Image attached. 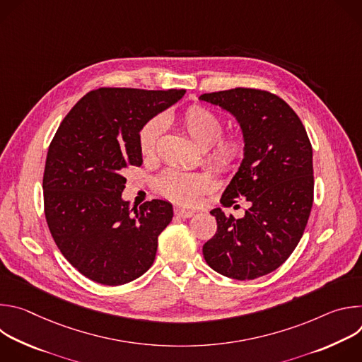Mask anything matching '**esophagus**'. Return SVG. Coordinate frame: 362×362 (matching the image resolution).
<instances>
[{"mask_svg":"<svg viewBox=\"0 0 362 362\" xmlns=\"http://www.w3.org/2000/svg\"><path fill=\"white\" fill-rule=\"evenodd\" d=\"M175 215H176L177 218H182V219H190V218L194 215V212L186 211V209H183V208H175Z\"/></svg>","mask_w":362,"mask_h":362,"instance_id":"obj_1","label":"esophagus"}]
</instances>
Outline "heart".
I'll list each match as a JSON object with an SVG mask.
<instances>
[{"mask_svg": "<svg viewBox=\"0 0 362 362\" xmlns=\"http://www.w3.org/2000/svg\"><path fill=\"white\" fill-rule=\"evenodd\" d=\"M179 122L189 137L202 148H206V160L221 173H232L240 166L246 144L243 137L230 134L222 137L223 120L212 110L203 106H190L180 116ZM165 122L160 116L148 119L139 130L137 143L143 156H151L163 133ZM156 190L177 203L194 204L200 194L214 186L209 175L185 172L176 168L166 169L154 182Z\"/></svg>", "mask_w": 362, "mask_h": 362, "instance_id": "heart-1", "label": "heart"}]
</instances>
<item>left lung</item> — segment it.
Returning a JSON list of instances; mask_svg holds the SVG:
<instances>
[{
    "label": "left lung",
    "instance_id": "obj_1",
    "mask_svg": "<svg viewBox=\"0 0 362 362\" xmlns=\"http://www.w3.org/2000/svg\"><path fill=\"white\" fill-rule=\"evenodd\" d=\"M199 98L232 113L246 144L221 202L250 203L240 219L211 211L218 230L203 245L204 261L238 281L264 276L288 259L306 228L314 202L311 141L288 103L269 91L238 87Z\"/></svg>",
    "mask_w": 362,
    "mask_h": 362
}]
</instances>
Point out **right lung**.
I'll return each instance as SVG.
<instances>
[{"instance_id": "obj_1", "label": "right lung", "mask_w": 362, "mask_h": 362, "mask_svg": "<svg viewBox=\"0 0 362 362\" xmlns=\"http://www.w3.org/2000/svg\"><path fill=\"white\" fill-rule=\"evenodd\" d=\"M185 90L101 87L88 91L49 143L42 176L48 229L66 259L86 278L117 286L154 261L172 204L153 199L139 209L122 199L124 169L141 166L140 127Z\"/></svg>"}]
</instances>
